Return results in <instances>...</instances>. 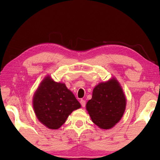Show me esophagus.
<instances>
[{
	"label": "esophagus",
	"mask_w": 160,
	"mask_h": 160,
	"mask_svg": "<svg viewBox=\"0 0 160 160\" xmlns=\"http://www.w3.org/2000/svg\"><path fill=\"white\" fill-rule=\"evenodd\" d=\"M80 104H81V105H82V107H85V104H86L85 100L81 99V100H80Z\"/></svg>",
	"instance_id": "obj_1"
}]
</instances>
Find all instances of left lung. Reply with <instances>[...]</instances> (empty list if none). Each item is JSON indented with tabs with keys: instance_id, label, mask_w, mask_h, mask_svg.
<instances>
[{
	"instance_id": "left-lung-1",
	"label": "left lung",
	"mask_w": 160,
	"mask_h": 160,
	"mask_svg": "<svg viewBox=\"0 0 160 160\" xmlns=\"http://www.w3.org/2000/svg\"><path fill=\"white\" fill-rule=\"evenodd\" d=\"M126 99L120 84L115 78L100 82L94 88L86 109L92 122L102 129H110L122 118Z\"/></svg>"
}]
</instances>
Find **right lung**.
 Masks as SVG:
<instances>
[{
    "instance_id": "1",
    "label": "right lung",
    "mask_w": 160,
    "mask_h": 160,
    "mask_svg": "<svg viewBox=\"0 0 160 160\" xmlns=\"http://www.w3.org/2000/svg\"><path fill=\"white\" fill-rule=\"evenodd\" d=\"M81 107L74 94L64 83L56 82L49 76L40 83L33 97L37 118L50 129H58L74 110Z\"/></svg>"
}]
</instances>
